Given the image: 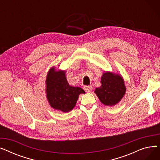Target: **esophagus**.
<instances>
[{"mask_svg": "<svg viewBox=\"0 0 160 160\" xmlns=\"http://www.w3.org/2000/svg\"><path fill=\"white\" fill-rule=\"evenodd\" d=\"M92 86H85L83 87V89H84L86 92H90L92 90Z\"/></svg>", "mask_w": 160, "mask_h": 160, "instance_id": "obj_1", "label": "esophagus"}]
</instances>
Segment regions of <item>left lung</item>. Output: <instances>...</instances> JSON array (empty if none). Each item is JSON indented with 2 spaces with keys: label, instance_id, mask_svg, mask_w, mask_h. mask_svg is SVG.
<instances>
[{
  "label": "left lung",
  "instance_id": "obj_1",
  "mask_svg": "<svg viewBox=\"0 0 160 160\" xmlns=\"http://www.w3.org/2000/svg\"><path fill=\"white\" fill-rule=\"evenodd\" d=\"M126 92L124 82L121 75L105 72L101 77V86L95 93L103 104L112 106L118 103Z\"/></svg>",
  "mask_w": 160,
  "mask_h": 160
}]
</instances>
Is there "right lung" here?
Here are the masks:
<instances>
[{
  "mask_svg": "<svg viewBox=\"0 0 160 160\" xmlns=\"http://www.w3.org/2000/svg\"><path fill=\"white\" fill-rule=\"evenodd\" d=\"M46 93L48 101L52 108L63 112L71 111L80 94L85 91L80 87L71 86L65 77V71H56L52 67L46 78Z\"/></svg>",
  "mask_w": 160,
  "mask_h": 160,
  "instance_id": "1",
  "label": "right lung"
}]
</instances>
